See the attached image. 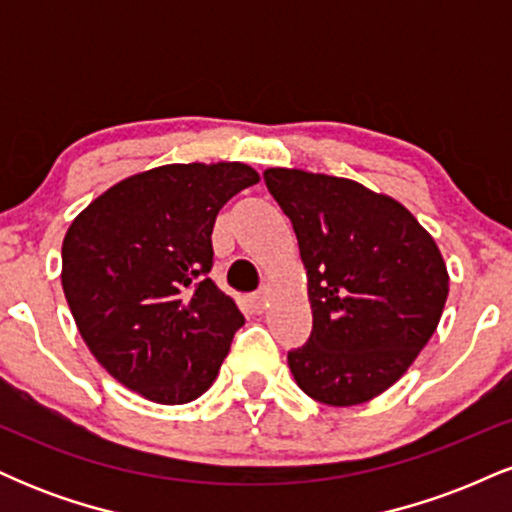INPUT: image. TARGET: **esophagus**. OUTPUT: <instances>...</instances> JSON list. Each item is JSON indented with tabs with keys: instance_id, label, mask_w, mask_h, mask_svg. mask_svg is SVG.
Here are the masks:
<instances>
[{
	"instance_id": "1",
	"label": "esophagus",
	"mask_w": 512,
	"mask_h": 512,
	"mask_svg": "<svg viewBox=\"0 0 512 512\" xmlns=\"http://www.w3.org/2000/svg\"><path fill=\"white\" fill-rule=\"evenodd\" d=\"M267 305H269V293L267 291H257V293H252L250 296V308H252V313H264V310H267Z\"/></svg>"
}]
</instances>
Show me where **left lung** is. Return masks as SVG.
<instances>
[{"mask_svg":"<svg viewBox=\"0 0 512 512\" xmlns=\"http://www.w3.org/2000/svg\"><path fill=\"white\" fill-rule=\"evenodd\" d=\"M296 231L313 332L289 351L315 402L354 407L395 385L436 332L448 269L431 233L397 199L298 168L264 170Z\"/></svg>","mask_w":512,"mask_h":512,"instance_id":"8db88e82","label":"left lung"}]
</instances>
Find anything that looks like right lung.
I'll return each mask as SVG.
<instances>
[{
	"label": "right lung",
	"mask_w": 512,
	"mask_h": 512,
	"mask_svg": "<svg viewBox=\"0 0 512 512\" xmlns=\"http://www.w3.org/2000/svg\"><path fill=\"white\" fill-rule=\"evenodd\" d=\"M260 182L245 163H170L93 199L62 243V289L110 375L151 402L209 390L245 317L209 279L211 231L233 195Z\"/></svg>",
	"instance_id": "1"
}]
</instances>
